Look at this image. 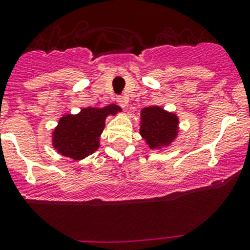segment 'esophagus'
Returning <instances> with one entry per match:
<instances>
[{"label": "esophagus", "instance_id": "34e87169", "mask_svg": "<svg viewBox=\"0 0 250 250\" xmlns=\"http://www.w3.org/2000/svg\"><path fill=\"white\" fill-rule=\"evenodd\" d=\"M117 103H118V104H120V106H122L123 108H125L126 104H127V99H126L125 96H118V98H117Z\"/></svg>", "mask_w": 250, "mask_h": 250}]
</instances>
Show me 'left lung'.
Here are the masks:
<instances>
[{
	"instance_id": "1",
	"label": "left lung",
	"mask_w": 250,
	"mask_h": 250,
	"mask_svg": "<svg viewBox=\"0 0 250 250\" xmlns=\"http://www.w3.org/2000/svg\"><path fill=\"white\" fill-rule=\"evenodd\" d=\"M139 119V135L149 149L162 151L179 137L180 120L175 112L161 106L144 107Z\"/></svg>"
}]
</instances>
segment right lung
I'll return each mask as SVG.
<instances>
[{"label": "right lung", "mask_w": 250, "mask_h": 250, "mask_svg": "<svg viewBox=\"0 0 250 250\" xmlns=\"http://www.w3.org/2000/svg\"><path fill=\"white\" fill-rule=\"evenodd\" d=\"M122 112L115 104L103 108L84 107L76 114H64L52 131V146L62 156L84 160L100 147V137L107 117Z\"/></svg>", "instance_id": "obj_1"}]
</instances>
